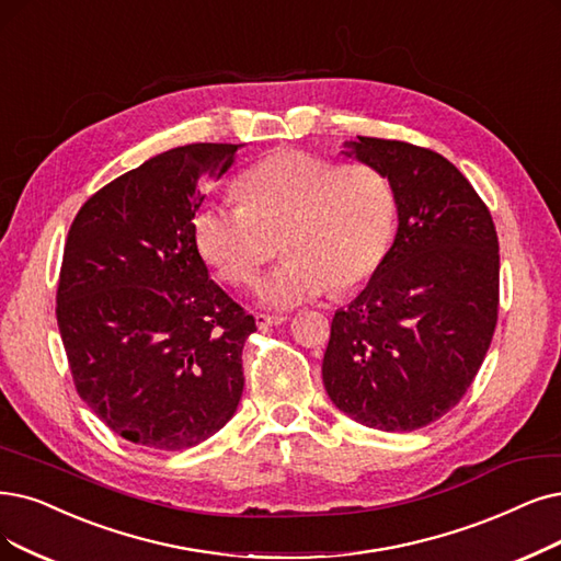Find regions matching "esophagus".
<instances>
[{
    "instance_id": "34e87169",
    "label": "esophagus",
    "mask_w": 561,
    "mask_h": 561,
    "mask_svg": "<svg viewBox=\"0 0 561 561\" xmlns=\"http://www.w3.org/2000/svg\"><path fill=\"white\" fill-rule=\"evenodd\" d=\"M287 320H289L287 316H272V312H257V316H255V324H257V329H262V331L272 329V327H280V324H285Z\"/></svg>"
}]
</instances>
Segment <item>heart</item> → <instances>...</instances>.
<instances>
[{"label":"heart","mask_w":561,"mask_h":561,"mask_svg":"<svg viewBox=\"0 0 561 561\" xmlns=\"http://www.w3.org/2000/svg\"><path fill=\"white\" fill-rule=\"evenodd\" d=\"M239 199L211 203L193 218V237L216 276L253 285L283 239L287 260L260 285L272 308H295L331 287L347 293L382 264L396 228V193L370 163H341L283 149L239 179Z\"/></svg>","instance_id":"obj_1"}]
</instances>
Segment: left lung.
<instances>
[{"label": "left lung", "instance_id": "1", "mask_svg": "<svg viewBox=\"0 0 561 561\" xmlns=\"http://www.w3.org/2000/svg\"><path fill=\"white\" fill-rule=\"evenodd\" d=\"M347 147L389 176L398 232L364 293L333 316L322 379L354 421L410 433L456 408L483 364L500 310L497 230L442 153L364 136Z\"/></svg>", "mask_w": 561, "mask_h": 561}]
</instances>
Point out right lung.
<instances>
[{"instance_id": "obj_1", "label": "right lung", "mask_w": 561, "mask_h": 561, "mask_svg": "<svg viewBox=\"0 0 561 561\" xmlns=\"http://www.w3.org/2000/svg\"><path fill=\"white\" fill-rule=\"evenodd\" d=\"M239 145L153 156L96 191L66 237L57 324L73 385L119 437L182 451L241 400V350L257 329L207 272L193 237L203 186Z\"/></svg>"}]
</instances>
